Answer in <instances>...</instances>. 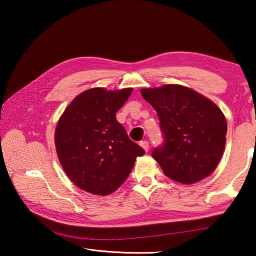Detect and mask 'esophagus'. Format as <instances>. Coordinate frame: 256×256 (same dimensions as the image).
I'll list each match as a JSON object with an SVG mask.
<instances>
[{"instance_id": "esophagus-1", "label": "esophagus", "mask_w": 256, "mask_h": 256, "mask_svg": "<svg viewBox=\"0 0 256 256\" xmlns=\"http://www.w3.org/2000/svg\"><path fill=\"white\" fill-rule=\"evenodd\" d=\"M140 145H141V146L145 150V151H148V148H150V145H148V141H141L140 142Z\"/></svg>"}]
</instances>
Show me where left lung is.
<instances>
[{
	"label": "left lung",
	"mask_w": 256,
	"mask_h": 256,
	"mask_svg": "<svg viewBox=\"0 0 256 256\" xmlns=\"http://www.w3.org/2000/svg\"><path fill=\"white\" fill-rule=\"evenodd\" d=\"M158 112L164 141L152 156L174 181L192 184L212 174L222 158L228 125L208 98L182 85L143 88Z\"/></svg>",
	"instance_id": "obj_1"
}]
</instances>
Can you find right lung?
I'll list each match as a JSON object with an SVG mask.
<instances>
[{"label": "right lung", "instance_id": "1", "mask_svg": "<svg viewBox=\"0 0 256 256\" xmlns=\"http://www.w3.org/2000/svg\"><path fill=\"white\" fill-rule=\"evenodd\" d=\"M132 88H101L78 95L55 130V146L70 180L84 191L108 195L121 186L144 150L130 140L116 112Z\"/></svg>", "mask_w": 256, "mask_h": 256}]
</instances>
